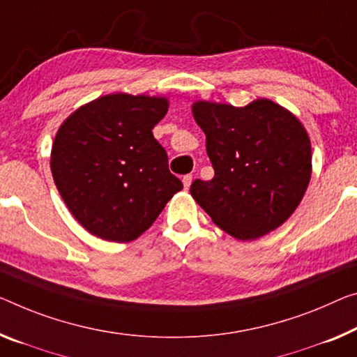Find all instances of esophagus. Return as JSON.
Listing matches in <instances>:
<instances>
[{
	"instance_id": "esophagus-1",
	"label": "esophagus",
	"mask_w": 357,
	"mask_h": 357,
	"mask_svg": "<svg viewBox=\"0 0 357 357\" xmlns=\"http://www.w3.org/2000/svg\"><path fill=\"white\" fill-rule=\"evenodd\" d=\"M182 182H183V186H185V188L188 190V188H190V185H191V182H193V177H191V175H183Z\"/></svg>"
}]
</instances>
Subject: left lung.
<instances>
[{
    "instance_id": "1",
    "label": "left lung",
    "mask_w": 357,
    "mask_h": 357,
    "mask_svg": "<svg viewBox=\"0 0 357 357\" xmlns=\"http://www.w3.org/2000/svg\"><path fill=\"white\" fill-rule=\"evenodd\" d=\"M191 109L215 171L212 180L191 183L195 201L236 239L281 227L311 178V142L301 123L268 98L241 108L199 100Z\"/></svg>"
}]
</instances>
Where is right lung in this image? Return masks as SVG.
Masks as SVG:
<instances>
[{
	"label": "right lung",
	"mask_w": 357,
	"mask_h": 357,
	"mask_svg": "<svg viewBox=\"0 0 357 357\" xmlns=\"http://www.w3.org/2000/svg\"><path fill=\"white\" fill-rule=\"evenodd\" d=\"M166 97L109 94L71 113L52 144L51 171L65 204L91 234L130 243L183 188L153 137Z\"/></svg>",
	"instance_id": "1"
}]
</instances>
